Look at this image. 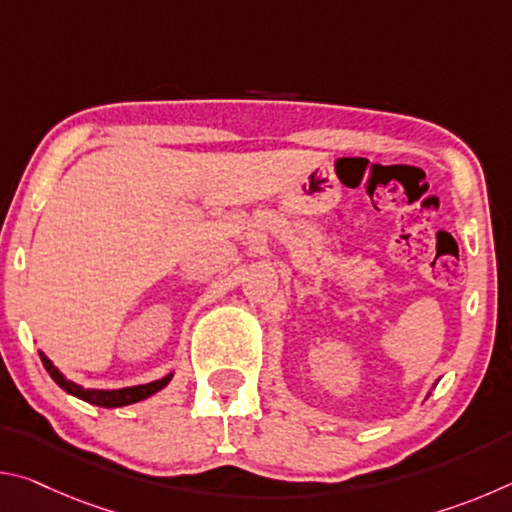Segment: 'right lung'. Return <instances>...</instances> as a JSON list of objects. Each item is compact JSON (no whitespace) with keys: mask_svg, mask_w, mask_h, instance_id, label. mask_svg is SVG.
I'll use <instances>...</instances> for the list:
<instances>
[{"mask_svg":"<svg viewBox=\"0 0 512 512\" xmlns=\"http://www.w3.org/2000/svg\"><path fill=\"white\" fill-rule=\"evenodd\" d=\"M40 359H42V366L47 368V372L51 375V379L56 381V384L63 388L65 393L79 397L83 402H90V404H97V406H106V409H117V406H126V404H135V402H142L146 397L155 395L158 391H162L164 386L169 384L173 372H169L167 377L162 379H155L151 384H142V386H131V388H115V391H99V388H83L79 384H74V381L65 379L63 372H60L54 363H51L45 354L40 352Z\"/></svg>","mask_w":512,"mask_h":512,"instance_id":"add662e5","label":"right lung"}]
</instances>
